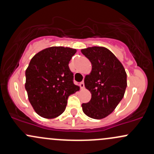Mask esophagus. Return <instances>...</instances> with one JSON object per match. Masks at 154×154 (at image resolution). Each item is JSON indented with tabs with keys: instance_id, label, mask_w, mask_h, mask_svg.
I'll return each instance as SVG.
<instances>
[{
	"instance_id": "obj_1",
	"label": "esophagus",
	"mask_w": 154,
	"mask_h": 154,
	"mask_svg": "<svg viewBox=\"0 0 154 154\" xmlns=\"http://www.w3.org/2000/svg\"><path fill=\"white\" fill-rule=\"evenodd\" d=\"M80 88H84V87H85V84H84V82L82 81L81 82H80Z\"/></svg>"
}]
</instances>
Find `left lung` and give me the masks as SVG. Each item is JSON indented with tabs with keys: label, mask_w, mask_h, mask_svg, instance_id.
<instances>
[{
	"label": "left lung",
	"mask_w": 154,
	"mask_h": 154,
	"mask_svg": "<svg viewBox=\"0 0 154 154\" xmlns=\"http://www.w3.org/2000/svg\"><path fill=\"white\" fill-rule=\"evenodd\" d=\"M81 52L92 65L91 72L84 80L91 99L82 103V111L91 118L103 119L111 114L123 98L127 74L122 63L108 48L94 46L82 49Z\"/></svg>",
	"instance_id": "1"
}]
</instances>
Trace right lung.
<instances>
[{"label": "right lung", "instance_id": "add662e5", "mask_svg": "<svg viewBox=\"0 0 154 154\" xmlns=\"http://www.w3.org/2000/svg\"><path fill=\"white\" fill-rule=\"evenodd\" d=\"M77 50L52 46L42 50L31 60L26 70L25 88L35 112L52 119L63 113L71 94L80 90L74 85L69 61Z\"/></svg>", "mask_w": 154, "mask_h": 154}]
</instances>
